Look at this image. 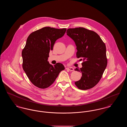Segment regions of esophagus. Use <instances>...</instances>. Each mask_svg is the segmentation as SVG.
Instances as JSON below:
<instances>
[{
    "label": "esophagus",
    "mask_w": 127,
    "mask_h": 127,
    "mask_svg": "<svg viewBox=\"0 0 127 127\" xmlns=\"http://www.w3.org/2000/svg\"><path fill=\"white\" fill-rule=\"evenodd\" d=\"M66 69L67 70H69V71H72L74 70V68L72 67H66Z\"/></svg>",
    "instance_id": "obj_1"
}]
</instances>
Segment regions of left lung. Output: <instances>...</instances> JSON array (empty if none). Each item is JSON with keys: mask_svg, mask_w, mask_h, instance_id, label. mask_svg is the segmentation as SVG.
I'll return each mask as SVG.
<instances>
[{"mask_svg": "<svg viewBox=\"0 0 127 127\" xmlns=\"http://www.w3.org/2000/svg\"><path fill=\"white\" fill-rule=\"evenodd\" d=\"M66 33L77 46V58L83 61L82 67L75 69L82 77L75 84L82 90L92 88L99 81L107 65L105 44L95 32L84 28L68 29Z\"/></svg>", "mask_w": 127, "mask_h": 127, "instance_id": "obj_1", "label": "left lung"}]
</instances>
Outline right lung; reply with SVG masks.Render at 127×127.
Masks as SVG:
<instances>
[{"label":"right lung","mask_w":127,"mask_h":127,"mask_svg":"<svg viewBox=\"0 0 127 127\" xmlns=\"http://www.w3.org/2000/svg\"><path fill=\"white\" fill-rule=\"evenodd\" d=\"M66 30L44 27L31 33L27 39L22 51L23 68L32 83L39 88H48L65 69L62 64L53 66L48 59L56 41L64 36Z\"/></svg>","instance_id":"1"}]
</instances>
